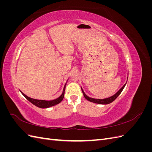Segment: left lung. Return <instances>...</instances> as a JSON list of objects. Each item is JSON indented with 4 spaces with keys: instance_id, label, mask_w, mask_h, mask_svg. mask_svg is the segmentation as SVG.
<instances>
[{
    "instance_id": "8db88e82",
    "label": "left lung",
    "mask_w": 152,
    "mask_h": 152,
    "mask_svg": "<svg viewBox=\"0 0 152 152\" xmlns=\"http://www.w3.org/2000/svg\"><path fill=\"white\" fill-rule=\"evenodd\" d=\"M126 84H124V86H123V87H122V88L119 90L117 93H116V94H115L113 96H111V97H110V98H105V99H94V98H90V97H89V96H87L85 93H84V91L82 90V89L81 88V89H82V93H83V94H84V97H85V98L86 99H87L88 101H89V102H93V103H98V104H109V103H112V102H113V101L118 96H119V94H120L121 93H122V90L124 89V87H125V86H126Z\"/></svg>"
}]
</instances>
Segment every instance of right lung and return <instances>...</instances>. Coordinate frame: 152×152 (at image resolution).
Wrapping results in <instances>:
<instances>
[{
    "label": "right lung",
    "instance_id": "obj_1",
    "mask_svg": "<svg viewBox=\"0 0 152 152\" xmlns=\"http://www.w3.org/2000/svg\"><path fill=\"white\" fill-rule=\"evenodd\" d=\"M65 86L64 87V89L62 94L59 96V97L56 99L51 100V101H45V100H39V99H35L28 97V96H26L25 94L23 93L22 94L25 97L28 99L30 102H31L32 104L35 105L36 107L41 108H49L50 107H53L56 104H58V103H60L63 100L64 98V94H65Z\"/></svg>",
    "mask_w": 152,
    "mask_h": 152
}]
</instances>
